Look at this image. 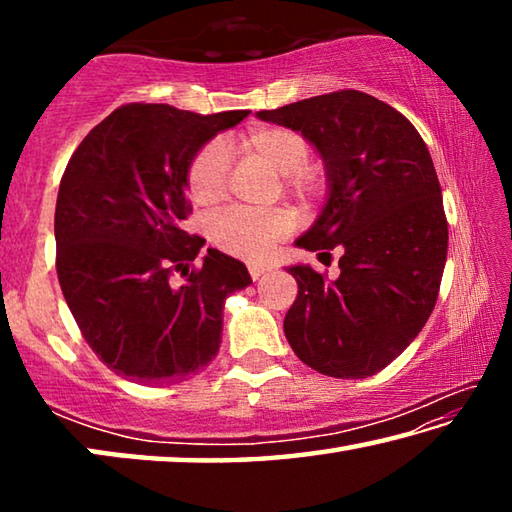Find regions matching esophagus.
Returning a JSON list of instances; mask_svg holds the SVG:
<instances>
[{
  "label": "esophagus",
  "instance_id": "obj_1",
  "mask_svg": "<svg viewBox=\"0 0 512 512\" xmlns=\"http://www.w3.org/2000/svg\"><path fill=\"white\" fill-rule=\"evenodd\" d=\"M248 271H250V277H253V280H259V277H262L268 271V266L266 264H250Z\"/></svg>",
  "mask_w": 512,
  "mask_h": 512
}]
</instances>
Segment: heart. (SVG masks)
Instances as JSON below:
<instances>
[{"label":"heart","instance_id":"1","mask_svg":"<svg viewBox=\"0 0 512 512\" xmlns=\"http://www.w3.org/2000/svg\"><path fill=\"white\" fill-rule=\"evenodd\" d=\"M239 149L248 158L266 164L284 176V185L293 194H314L320 176L307 169L309 142L291 128L266 126L241 137ZM187 189L196 205L210 207L225 196L228 189V160L219 142L205 144L187 169ZM291 219L287 212L253 214L244 210H225L210 223V239L225 253L262 259L282 235H287Z\"/></svg>","mask_w":512,"mask_h":512}]
</instances>
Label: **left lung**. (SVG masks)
<instances>
[{
	"instance_id": "obj_1",
	"label": "left lung",
	"mask_w": 512,
	"mask_h": 512,
	"mask_svg": "<svg viewBox=\"0 0 512 512\" xmlns=\"http://www.w3.org/2000/svg\"><path fill=\"white\" fill-rule=\"evenodd\" d=\"M257 117L300 133L325 162V205L296 246L343 253L336 280L287 268L298 282L287 341L327 377L375 375L420 334L443 280L449 235L427 144L402 112L359 90Z\"/></svg>"
}]
</instances>
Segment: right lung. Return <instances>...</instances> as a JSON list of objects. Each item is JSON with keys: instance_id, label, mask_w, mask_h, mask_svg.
I'll return each instance as SVG.
<instances>
[{"instance_id": "right-lung-1", "label": "right lung", "mask_w": 512, "mask_h": 512, "mask_svg": "<svg viewBox=\"0 0 512 512\" xmlns=\"http://www.w3.org/2000/svg\"><path fill=\"white\" fill-rule=\"evenodd\" d=\"M248 112L128 103L69 158L54 219L58 282L83 339L124 379L162 386L201 372L219 352L225 298L253 282L216 248L189 271L205 239L183 230L189 162Z\"/></svg>"}]
</instances>
